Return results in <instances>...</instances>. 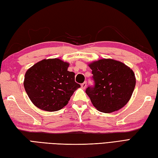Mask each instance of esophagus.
<instances>
[{
  "mask_svg": "<svg viewBox=\"0 0 158 158\" xmlns=\"http://www.w3.org/2000/svg\"><path fill=\"white\" fill-rule=\"evenodd\" d=\"M81 85V88H82L83 89H85V88H86V86H87V83H86V82L83 83Z\"/></svg>",
  "mask_w": 158,
  "mask_h": 158,
  "instance_id": "34e87169",
  "label": "esophagus"
}]
</instances>
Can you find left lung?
Segmentation results:
<instances>
[{
	"label": "left lung",
	"mask_w": 158,
	"mask_h": 158,
	"mask_svg": "<svg viewBox=\"0 0 158 158\" xmlns=\"http://www.w3.org/2000/svg\"><path fill=\"white\" fill-rule=\"evenodd\" d=\"M94 85L85 93L96 109L112 113L125 106L136 85L133 70L125 64L113 59H101L89 64Z\"/></svg>",
	"instance_id": "obj_1"
}]
</instances>
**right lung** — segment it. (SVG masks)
I'll use <instances>...</instances> for the list:
<instances>
[{
    "mask_svg": "<svg viewBox=\"0 0 158 158\" xmlns=\"http://www.w3.org/2000/svg\"><path fill=\"white\" fill-rule=\"evenodd\" d=\"M69 64L58 58L43 60L25 74L23 86L32 102L46 111H56L68 104L76 89L75 73Z\"/></svg>",
    "mask_w": 158,
    "mask_h": 158,
    "instance_id": "obj_1",
    "label": "right lung"
}]
</instances>
